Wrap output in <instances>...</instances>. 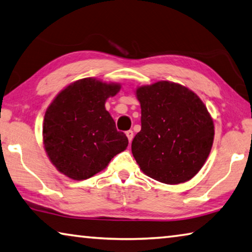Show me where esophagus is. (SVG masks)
Segmentation results:
<instances>
[{"label":"esophagus","mask_w":252,"mask_h":252,"mask_svg":"<svg viewBox=\"0 0 252 252\" xmlns=\"http://www.w3.org/2000/svg\"><path fill=\"white\" fill-rule=\"evenodd\" d=\"M126 136H127V138H128V142L131 143V140H133V137H134L133 130H127L126 131Z\"/></svg>","instance_id":"1"}]
</instances>
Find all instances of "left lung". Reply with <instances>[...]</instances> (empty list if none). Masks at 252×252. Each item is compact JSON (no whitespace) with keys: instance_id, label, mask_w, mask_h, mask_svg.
Masks as SVG:
<instances>
[{"instance_id":"8db88e82","label":"left lung","mask_w":252,"mask_h":252,"mask_svg":"<svg viewBox=\"0 0 252 252\" xmlns=\"http://www.w3.org/2000/svg\"><path fill=\"white\" fill-rule=\"evenodd\" d=\"M142 129L131 153L143 173L167 185L186 183L208 158L215 137L213 117L188 87L158 81L136 88Z\"/></svg>"}]
</instances>
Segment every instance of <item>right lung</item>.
Returning a JSON list of instances; mask_svg holds the SVG:
<instances>
[{
	"instance_id": "add662e5",
	"label": "right lung",
	"mask_w": 252,
	"mask_h": 252,
	"mask_svg": "<svg viewBox=\"0 0 252 252\" xmlns=\"http://www.w3.org/2000/svg\"><path fill=\"white\" fill-rule=\"evenodd\" d=\"M118 83L86 77L64 87L48 105L43 145L48 159L66 177L84 180L98 174L128 146L105 103L121 91Z\"/></svg>"
}]
</instances>
